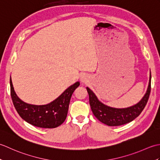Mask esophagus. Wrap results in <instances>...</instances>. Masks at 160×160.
I'll list each match as a JSON object with an SVG mask.
<instances>
[{"label":"esophagus","instance_id":"1","mask_svg":"<svg viewBox=\"0 0 160 160\" xmlns=\"http://www.w3.org/2000/svg\"><path fill=\"white\" fill-rule=\"evenodd\" d=\"M81 81H82V82H83V83H87V79L86 78L82 77V78H81Z\"/></svg>","mask_w":160,"mask_h":160}]
</instances>
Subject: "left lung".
<instances>
[{"mask_svg":"<svg viewBox=\"0 0 160 160\" xmlns=\"http://www.w3.org/2000/svg\"><path fill=\"white\" fill-rule=\"evenodd\" d=\"M151 89V74L147 93L140 102L127 108H115L107 107L98 100L96 95L89 88H87L89 96L91 108L95 116L101 122L111 127L120 126L132 121L144 110L150 96Z\"/></svg>","mask_w":160,"mask_h":160,"instance_id":"1","label":"left lung"}]
</instances>
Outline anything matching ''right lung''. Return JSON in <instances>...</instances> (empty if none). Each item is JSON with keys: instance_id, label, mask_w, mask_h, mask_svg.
I'll use <instances>...</instances> for the list:
<instances>
[{"instance_id": "add662e5", "label": "right lung", "mask_w": 160, "mask_h": 160, "mask_svg": "<svg viewBox=\"0 0 160 160\" xmlns=\"http://www.w3.org/2000/svg\"><path fill=\"white\" fill-rule=\"evenodd\" d=\"M79 85L80 83L77 82L64 91L52 102L37 106L27 104L19 99L13 89L10 78L11 96L16 111L24 120L40 128H56L63 123L67 118L71 96Z\"/></svg>"}]
</instances>
